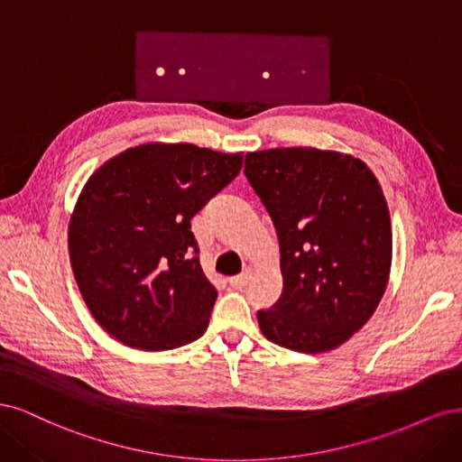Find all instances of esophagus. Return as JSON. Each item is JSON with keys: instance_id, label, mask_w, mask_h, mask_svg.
Wrapping results in <instances>:
<instances>
[{"instance_id": "obj_1", "label": "esophagus", "mask_w": 462, "mask_h": 462, "mask_svg": "<svg viewBox=\"0 0 462 462\" xmlns=\"http://www.w3.org/2000/svg\"><path fill=\"white\" fill-rule=\"evenodd\" d=\"M251 276H253V271L251 269H247V271H244L242 274H237V276H232L230 278V286L232 288H244V286H247V282L251 280Z\"/></svg>"}]
</instances>
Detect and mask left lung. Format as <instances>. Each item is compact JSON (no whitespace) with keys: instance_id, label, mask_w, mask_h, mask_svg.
<instances>
[{"instance_id":"left-lung-1","label":"left lung","mask_w":462,"mask_h":462,"mask_svg":"<svg viewBox=\"0 0 462 462\" xmlns=\"http://www.w3.org/2000/svg\"><path fill=\"white\" fill-rule=\"evenodd\" d=\"M249 184L280 242L284 290L257 312L273 344L322 353L359 332L392 269V222L376 176L361 159L317 147L245 155Z\"/></svg>"}]
</instances>
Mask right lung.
I'll return each mask as SVG.
<instances>
[{
    "mask_svg": "<svg viewBox=\"0 0 462 462\" xmlns=\"http://www.w3.org/2000/svg\"><path fill=\"white\" fill-rule=\"evenodd\" d=\"M242 161L155 142L115 155L88 178L69 222L70 266L94 319L121 344L167 351L205 334L217 290L189 220Z\"/></svg>",
    "mask_w": 462,
    "mask_h": 462,
    "instance_id": "right-lung-1",
    "label": "right lung"
}]
</instances>
